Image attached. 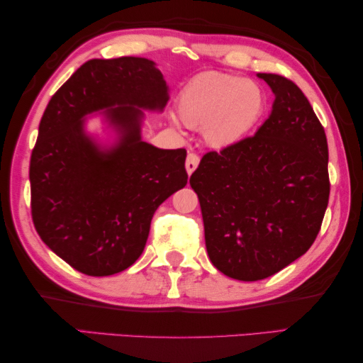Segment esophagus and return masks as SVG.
I'll use <instances>...</instances> for the list:
<instances>
[{
    "instance_id": "esophagus-1",
    "label": "esophagus",
    "mask_w": 363,
    "mask_h": 363,
    "mask_svg": "<svg viewBox=\"0 0 363 363\" xmlns=\"http://www.w3.org/2000/svg\"><path fill=\"white\" fill-rule=\"evenodd\" d=\"M198 165H199V156H198V154H194V152H189L186 156V162H185L188 175H191Z\"/></svg>"
}]
</instances>
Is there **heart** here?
<instances>
[{
  "instance_id": "obj_1",
  "label": "heart",
  "mask_w": 363,
  "mask_h": 363,
  "mask_svg": "<svg viewBox=\"0 0 363 363\" xmlns=\"http://www.w3.org/2000/svg\"><path fill=\"white\" fill-rule=\"evenodd\" d=\"M267 98L252 80L227 72H204L189 80L177 98L180 121L203 128L213 147L233 146L251 133L262 118Z\"/></svg>"
}]
</instances>
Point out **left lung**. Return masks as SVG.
Masks as SVG:
<instances>
[{
    "instance_id": "obj_1",
    "label": "left lung",
    "mask_w": 363,
    "mask_h": 363,
    "mask_svg": "<svg viewBox=\"0 0 363 363\" xmlns=\"http://www.w3.org/2000/svg\"><path fill=\"white\" fill-rule=\"evenodd\" d=\"M275 94L254 136L203 156L189 185L199 198L206 247L223 275L269 278L308 251L330 198L328 143L301 88L257 74Z\"/></svg>"
}]
</instances>
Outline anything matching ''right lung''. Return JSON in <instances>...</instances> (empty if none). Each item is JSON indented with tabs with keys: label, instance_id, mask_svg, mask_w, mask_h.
<instances>
[{
	"label": "right lung",
	"instance_id": "obj_1",
	"mask_svg": "<svg viewBox=\"0 0 363 363\" xmlns=\"http://www.w3.org/2000/svg\"><path fill=\"white\" fill-rule=\"evenodd\" d=\"M167 91L150 59H91L46 106L28 172L32 220L45 245L85 275L108 277L133 265L154 212L186 185L183 147L141 141V109L162 111ZM101 108L119 133L109 150L82 130V117Z\"/></svg>",
	"mask_w": 363,
	"mask_h": 363
}]
</instances>
